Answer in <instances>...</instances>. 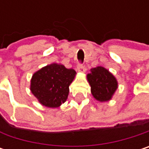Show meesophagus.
Returning <instances> with one entry per match:
<instances>
[{
  "label": "esophagus",
  "mask_w": 149,
  "mask_h": 149,
  "mask_svg": "<svg viewBox=\"0 0 149 149\" xmlns=\"http://www.w3.org/2000/svg\"><path fill=\"white\" fill-rule=\"evenodd\" d=\"M77 70L78 72H81V73H84L86 72V68L84 65H78Z\"/></svg>",
  "instance_id": "obj_1"
}]
</instances>
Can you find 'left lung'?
<instances>
[{"mask_svg": "<svg viewBox=\"0 0 149 149\" xmlns=\"http://www.w3.org/2000/svg\"><path fill=\"white\" fill-rule=\"evenodd\" d=\"M86 77L91 85V92L96 100L104 103L112 99L118 88V82L109 70L97 66L91 69Z\"/></svg>", "mask_w": 149, "mask_h": 149, "instance_id": "1", "label": "left lung"}]
</instances>
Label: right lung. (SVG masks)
<instances>
[{
    "label": "right lung",
    "mask_w": 149,
    "mask_h": 149,
    "mask_svg": "<svg viewBox=\"0 0 149 149\" xmlns=\"http://www.w3.org/2000/svg\"><path fill=\"white\" fill-rule=\"evenodd\" d=\"M76 74L75 70L67 69L64 65H47L33 74L30 91L43 106L58 108L66 101Z\"/></svg>",
    "instance_id": "obj_1"
}]
</instances>
